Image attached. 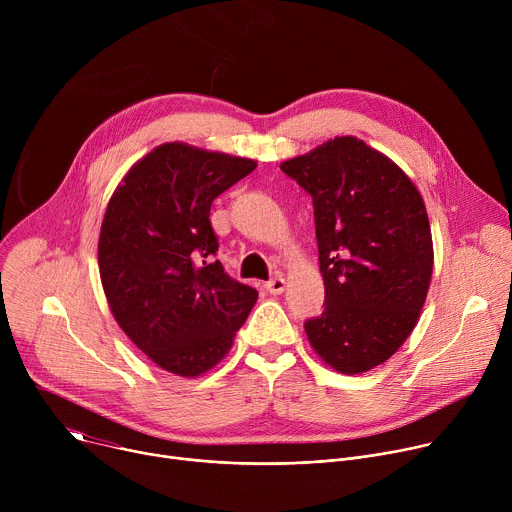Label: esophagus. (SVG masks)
I'll list each match as a JSON object with an SVG mask.
<instances>
[{"label": "esophagus", "instance_id": "1", "mask_svg": "<svg viewBox=\"0 0 512 512\" xmlns=\"http://www.w3.org/2000/svg\"><path fill=\"white\" fill-rule=\"evenodd\" d=\"M265 289L269 291V294H273V296H279V294H283V289H285V279H283V277H275V279H269V281L265 283Z\"/></svg>", "mask_w": 512, "mask_h": 512}]
</instances>
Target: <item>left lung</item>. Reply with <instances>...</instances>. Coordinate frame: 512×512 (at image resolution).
<instances>
[{"label": "left lung", "instance_id": "obj_1", "mask_svg": "<svg viewBox=\"0 0 512 512\" xmlns=\"http://www.w3.org/2000/svg\"><path fill=\"white\" fill-rule=\"evenodd\" d=\"M281 170L314 202L326 308L304 324L342 375L389 360L413 332L433 273L423 198L385 154L354 135L324 141Z\"/></svg>", "mask_w": 512, "mask_h": 512}]
</instances>
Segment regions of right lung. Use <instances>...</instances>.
I'll use <instances>...</instances> for the list:
<instances>
[{"label": "right lung", "mask_w": 512, "mask_h": 512, "mask_svg": "<svg viewBox=\"0 0 512 512\" xmlns=\"http://www.w3.org/2000/svg\"><path fill=\"white\" fill-rule=\"evenodd\" d=\"M255 160L168 141L137 160L111 194L99 273L113 318L160 369L196 379L233 348L257 291L212 261V200Z\"/></svg>", "instance_id": "obj_1"}]
</instances>
